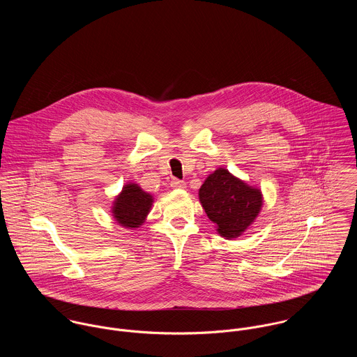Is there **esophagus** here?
<instances>
[{"label":"esophagus","instance_id":"1","mask_svg":"<svg viewBox=\"0 0 357 357\" xmlns=\"http://www.w3.org/2000/svg\"><path fill=\"white\" fill-rule=\"evenodd\" d=\"M170 185H172L173 188H185V183H184L183 180H178V178H173L172 183H170Z\"/></svg>","mask_w":357,"mask_h":357}]
</instances>
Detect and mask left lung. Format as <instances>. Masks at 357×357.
Wrapping results in <instances>:
<instances>
[{
    "label": "left lung",
    "mask_w": 357,
    "mask_h": 357,
    "mask_svg": "<svg viewBox=\"0 0 357 357\" xmlns=\"http://www.w3.org/2000/svg\"><path fill=\"white\" fill-rule=\"evenodd\" d=\"M199 199L218 234L227 239L246 231L262 206L259 190L236 178L227 169H217L206 178Z\"/></svg>",
    "instance_id": "8db88e82"
}]
</instances>
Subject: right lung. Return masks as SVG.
Returning <instances> with one entry per match:
<instances>
[{"label": "right lung", "mask_w": 357, "mask_h": 357, "mask_svg": "<svg viewBox=\"0 0 357 357\" xmlns=\"http://www.w3.org/2000/svg\"><path fill=\"white\" fill-rule=\"evenodd\" d=\"M153 197L144 192L137 184H128L116 197L112 213L116 221L128 228L142 225L151 208Z\"/></svg>", "instance_id": "1"}]
</instances>
